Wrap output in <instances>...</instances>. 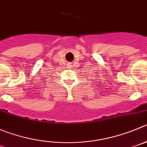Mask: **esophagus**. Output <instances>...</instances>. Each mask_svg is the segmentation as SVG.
<instances>
[{
	"mask_svg": "<svg viewBox=\"0 0 147 147\" xmlns=\"http://www.w3.org/2000/svg\"><path fill=\"white\" fill-rule=\"evenodd\" d=\"M67 65H68V68H71V67H72V64H71V63H69V64H67Z\"/></svg>",
	"mask_w": 147,
	"mask_h": 147,
	"instance_id": "obj_1",
	"label": "esophagus"
}]
</instances>
